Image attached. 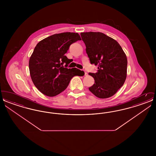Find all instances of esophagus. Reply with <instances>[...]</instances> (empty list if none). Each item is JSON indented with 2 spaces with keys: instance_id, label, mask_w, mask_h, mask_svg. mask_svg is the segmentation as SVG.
<instances>
[{
  "instance_id": "esophagus-1",
  "label": "esophagus",
  "mask_w": 156,
  "mask_h": 156,
  "mask_svg": "<svg viewBox=\"0 0 156 156\" xmlns=\"http://www.w3.org/2000/svg\"><path fill=\"white\" fill-rule=\"evenodd\" d=\"M87 75H88V73H87V72H85V76H87Z\"/></svg>"
}]
</instances>
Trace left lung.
I'll list each match as a JSON object with an SVG mask.
<instances>
[{"mask_svg": "<svg viewBox=\"0 0 156 156\" xmlns=\"http://www.w3.org/2000/svg\"><path fill=\"white\" fill-rule=\"evenodd\" d=\"M90 63L98 66L96 73H89L95 80L89 90L99 98L114 95L124 84L127 59L119 43L101 32L81 33Z\"/></svg>", "mask_w": 156, "mask_h": 156, "instance_id": "8db88e82", "label": "left lung"}]
</instances>
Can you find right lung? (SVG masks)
Listing matches in <instances>:
<instances>
[{
  "label": "right lung",
  "instance_id": "obj_1",
  "mask_svg": "<svg viewBox=\"0 0 156 156\" xmlns=\"http://www.w3.org/2000/svg\"><path fill=\"white\" fill-rule=\"evenodd\" d=\"M81 40L78 33L66 32L47 37L36 45L29 66L32 81L42 94L56 96L67 88L73 76L84 73L76 68H67L71 60L65 55L71 44Z\"/></svg>",
  "mask_w": 156,
  "mask_h": 156
}]
</instances>
